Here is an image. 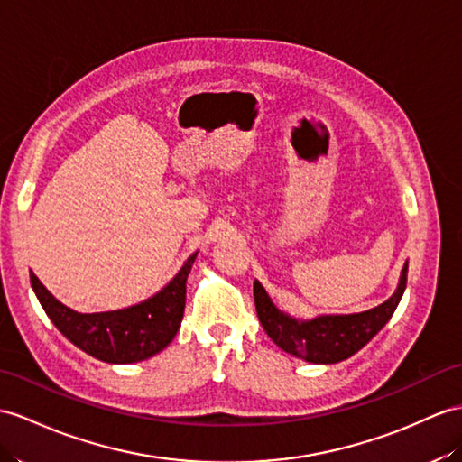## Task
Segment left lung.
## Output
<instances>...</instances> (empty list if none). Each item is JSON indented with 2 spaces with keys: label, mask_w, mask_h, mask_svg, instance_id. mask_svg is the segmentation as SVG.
I'll list each match as a JSON object with an SVG mask.
<instances>
[{
  "label": "left lung",
  "mask_w": 462,
  "mask_h": 462,
  "mask_svg": "<svg viewBox=\"0 0 462 462\" xmlns=\"http://www.w3.org/2000/svg\"><path fill=\"white\" fill-rule=\"evenodd\" d=\"M406 280L408 263L402 268L396 291L380 306L361 313H348V316H318L308 321L280 311L268 298L263 284L254 280L256 316L266 335L282 351L316 365L341 363L361 351L388 323L406 290Z\"/></svg>",
  "instance_id": "obj_1"
}]
</instances>
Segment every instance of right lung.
<instances>
[{
  "label": "right lung",
  "instance_id": "add662e5",
  "mask_svg": "<svg viewBox=\"0 0 462 462\" xmlns=\"http://www.w3.org/2000/svg\"><path fill=\"white\" fill-rule=\"evenodd\" d=\"M196 256L198 253L188 258L159 294L137 306L114 311L78 313L66 308L32 273L31 286L56 329L70 343L97 361L131 365L161 353L174 339L184 318L186 280Z\"/></svg>",
  "mask_w": 462,
  "mask_h": 462
}]
</instances>
